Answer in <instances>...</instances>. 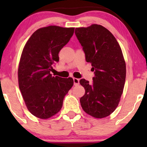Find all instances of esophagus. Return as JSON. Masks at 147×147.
I'll list each match as a JSON object with an SVG mask.
<instances>
[{
  "label": "esophagus",
  "mask_w": 147,
  "mask_h": 147,
  "mask_svg": "<svg viewBox=\"0 0 147 147\" xmlns=\"http://www.w3.org/2000/svg\"><path fill=\"white\" fill-rule=\"evenodd\" d=\"M73 80H74V86L79 85V84H80V80L79 79H78V78H74Z\"/></svg>",
  "instance_id": "esophagus-1"
}]
</instances>
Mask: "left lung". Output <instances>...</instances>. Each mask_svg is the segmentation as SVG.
<instances>
[{
  "label": "left lung",
  "instance_id": "1",
  "mask_svg": "<svg viewBox=\"0 0 147 147\" xmlns=\"http://www.w3.org/2000/svg\"><path fill=\"white\" fill-rule=\"evenodd\" d=\"M75 33L95 74L92 84L80 80L85 89L80 104L89 115L105 118L117 108L123 92L126 63L122 49L114 36L100 25L76 28Z\"/></svg>",
  "mask_w": 147,
  "mask_h": 147
}]
</instances>
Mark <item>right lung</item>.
Instances as JSON below:
<instances>
[{
	"label": "right lung",
	"mask_w": 147,
	"mask_h": 147,
	"mask_svg": "<svg viewBox=\"0 0 147 147\" xmlns=\"http://www.w3.org/2000/svg\"><path fill=\"white\" fill-rule=\"evenodd\" d=\"M74 33V28L51 25L37 29L28 39L18 68L19 89L31 113L47 119L58 113L74 85L71 78L52 76V64Z\"/></svg>",
	"instance_id": "obj_1"
}]
</instances>
